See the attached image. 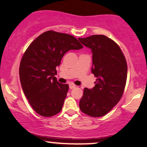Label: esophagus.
<instances>
[{
  "label": "esophagus",
  "mask_w": 147,
  "mask_h": 147,
  "mask_svg": "<svg viewBox=\"0 0 147 147\" xmlns=\"http://www.w3.org/2000/svg\"><path fill=\"white\" fill-rule=\"evenodd\" d=\"M69 89H70V90H72V89H75V87H76V85H75V84H69Z\"/></svg>",
  "instance_id": "esophagus-1"
}]
</instances>
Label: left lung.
I'll use <instances>...</instances> for the list:
<instances>
[{
	"instance_id": "left-lung-1",
	"label": "left lung",
	"mask_w": 147,
	"mask_h": 147,
	"mask_svg": "<svg viewBox=\"0 0 147 147\" xmlns=\"http://www.w3.org/2000/svg\"><path fill=\"white\" fill-rule=\"evenodd\" d=\"M78 40L91 49L92 73L97 78L92 89L84 88L80 109L93 117L105 116L119 102L124 92L127 61L119 45L105 35H94Z\"/></svg>"
}]
</instances>
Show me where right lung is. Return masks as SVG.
Instances as JSON below:
<instances>
[{
	"mask_svg": "<svg viewBox=\"0 0 147 147\" xmlns=\"http://www.w3.org/2000/svg\"><path fill=\"white\" fill-rule=\"evenodd\" d=\"M82 45L69 34L46 31L25 52L19 68L23 92L32 109L42 117H52L61 111L69 90L67 84L57 82L56 67L67 52Z\"/></svg>",
	"mask_w": 147,
	"mask_h": 147,
	"instance_id": "right-lung-1",
	"label": "right lung"
}]
</instances>
